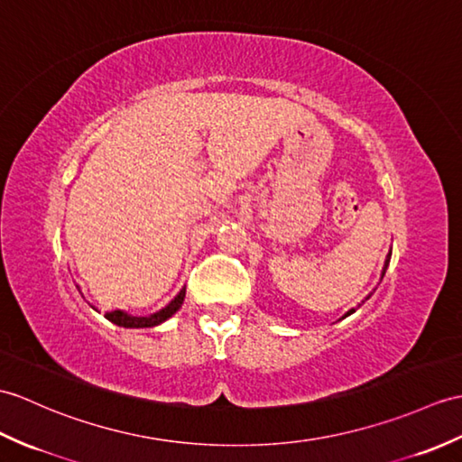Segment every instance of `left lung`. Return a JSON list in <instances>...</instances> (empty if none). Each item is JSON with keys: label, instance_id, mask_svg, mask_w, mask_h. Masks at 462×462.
Listing matches in <instances>:
<instances>
[{"label": "left lung", "instance_id": "8db88e82", "mask_svg": "<svg viewBox=\"0 0 462 462\" xmlns=\"http://www.w3.org/2000/svg\"><path fill=\"white\" fill-rule=\"evenodd\" d=\"M390 257H392V250H390V254H388V257H385V263H383V270H382V277L385 275V270H388V263H390ZM370 297V295H368ZM354 310H356V309H350L348 310V313L345 315V317H348V315H352L354 313ZM345 317H342V319H345Z\"/></svg>", "mask_w": 462, "mask_h": 462}]
</instances>
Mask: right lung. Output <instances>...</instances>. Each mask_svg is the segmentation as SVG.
<instances>
[{"label":"right lung","mask_w":462,"mask_h":462,"mask_svg":"<svg viewBox=\"0 0 462 462\" xmlns=\"http://www.w3.org/2000/svg\"><path fill=\"white\" fill-rule=\"evenodd\" d=\"M182 301H185V287L180 289L173 301H171L167 307H163L161 310H157V313H153V315L134 317L130 313H125V310L117 309V310H112V313H106V319H108L110 323L117 325V327H124V328H152V327L165 323L169 317H173L177 310L180 309Z\"/></svg>","instance_id":"obj_1"}]
</instances>
